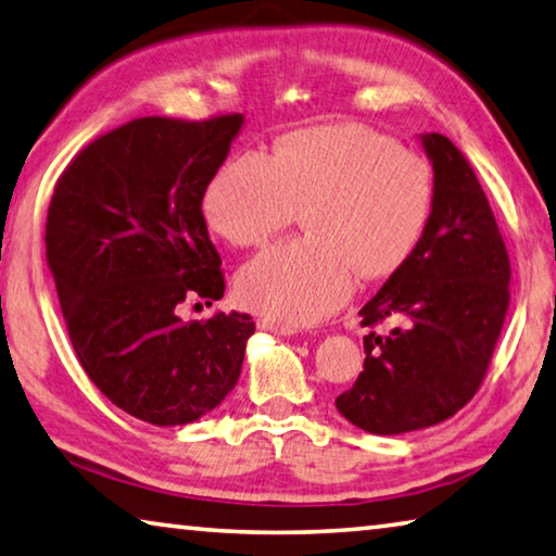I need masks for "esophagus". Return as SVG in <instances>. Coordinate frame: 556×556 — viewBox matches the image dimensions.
Listing matches in <instances>:
<instances>
[{"mask_svg":"<svg viewBox=\"0 0 556 556\" xmlns=\"http://www.w3.org/2000/svg\"><path fill=\"white\" fill-rule=\"evenodd\" d=\"M257 328H262V331H269V333H277V336H291V333H294V328L271 324V321H267V318H260Z\"/></svg>","mask_w":556,"mask_h":556,"instance_id":"1","label":"esophagus"}]
</instances>
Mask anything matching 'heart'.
<instances>
[{
  "label": "heart",
  "mask_w": 556,
  "mask_h": 556,
  "mask_svg": "<svg viewBox=\"0 0 556 556\" xmlns=\"http://www.w3.org/2000/svg\"><path fill=\"white\" fill-rule=\"evenodd\" d=\"M306 205L308 238L262 252L238 275V299L279 326H308L338 312L365 279L390 277L412 257L434 205L419 154L355 125L291 131L275 156H230L203 191L208 228L257 248Z\"/></svg>",
  "instance_id": "1"
}]
</instances>
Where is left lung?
<instances>
[{
	"mask_svg": "<svg viewBox=\"0 0 556 556\" xmlns=\"http://www.w3.org/2000/svg\"><path fill=\"white\" fill-rule=\"evenodd\" d=\"M434 205L417 250L361 308L363 372L336 407L370 434H404L464 407L481 388L510 304V260L468 159L448 137L419 135Z\"/></svg>",
	"mask_w": 556,
	"mask_h": 556,
	"instance_id": "1",
	"label": "left lung"
}]
</instances>
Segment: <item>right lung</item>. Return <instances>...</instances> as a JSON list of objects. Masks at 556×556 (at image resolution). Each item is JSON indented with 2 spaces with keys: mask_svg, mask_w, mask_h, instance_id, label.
<instances>
[{
  "mask_svg": "<svg viewBox=\"0 0 556 556\" xmlns=\"http://www.w3.org/2000/svg\"><path fill=\"white\" fill-rule=\"evenodd\" d=\"M242 115L142 117L108 131L55 184L46 260L83 370L105 397L156 427H184L238 384L248 314L184 321L191 299H223L220 255L201 211Z\"/></svg>",
  "mask_w": 556,
  "mask_h": 556,
  "instance_id": "add662e5",
  "label": "right lung"
}]
</instances>
